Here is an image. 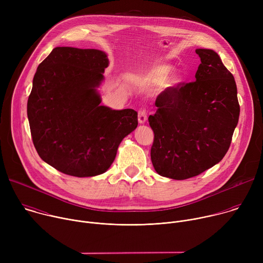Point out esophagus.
Listing matches in <instances>:
<instances>
[{
	"label": "esophagus",
	"mask_w": 263,
	"mask_h": 263,
	"mask_svg": "<svg viewBox=\"0 0 263 263\" xmlns=\"http://www.w3.org/2000/svg\"><path fill=\"white\" fill-rule=\"evenodd\" d=\"M146 111H145V109H139L138 110V122L140 123V124H143V123H145V121H146Z\"/></svg>",
	"instance_id": "obj_1"
}]
</instances>
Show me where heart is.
I'll return each mask as SVG.
<instances>
[{"mask_svg":"<svg viewBox=\"0 0 263 263\" xmlns=\"http://www.w3.org/2000/svg\"><path fill=\"white\" fill-rule=\"evenodd\" d=\"M170 70V66L167 65H159L155 68L151 69L148 72H146L143 76L140 77V80L142 82L146 83H160L163 81L165 76ZM181 81L180 74L177 72H174L163 81L164 87H174Z\"/></svg>","mask_w":263,"mask_h":263,"instance_id":"b5f03b06","label":"heart"}]
</instances>
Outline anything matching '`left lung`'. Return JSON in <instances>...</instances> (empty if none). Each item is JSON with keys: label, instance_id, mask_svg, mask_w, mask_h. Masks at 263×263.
Here are the masks:
<instances>
[{"label": "left lung", "instance_id": "obj_1", "mask_svg": "<svg viewBox=\"0 0 263 263\" xmlns=\"http://www.w3.org/2000/svg\"><path fill=\"white\" fill-rule=\"evenodd\" d=\"M201 63L196 81L167 87L148 117L154 132L151 160L163 177L185 180L218 163L226 155L239 118L233 74L212 50L197 49Z\"/></svg>", "mask_w": 263, "mask_h": 263}]
</instances>
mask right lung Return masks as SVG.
Listing matches in <instances>:
<instances>
[{"mask_svg":"<svg viewBox=\"0 0 263 263\" xmlns=\"http://www.w3.org/2000/svg\"><path fill=\"white\" fill-rule=\"evenodd\" d=\"M107 66L102 51L57 47L34 74L27 105L32 141L40 157L65 175L105 173L137 127L135 110L100 105L96 87Z\"/></svg>","mask_w":263,"mask_h":263,"instance_id":"1","label":"right lung"}]
</instances>
